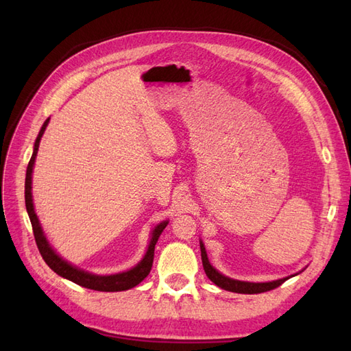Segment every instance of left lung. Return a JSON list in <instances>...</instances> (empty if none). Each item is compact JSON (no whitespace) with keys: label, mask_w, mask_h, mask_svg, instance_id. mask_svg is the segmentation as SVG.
<instances>
[{"label":"left lung","mask_w":351,"mask_h":351,"mask_svg":"<svg viewBox=\"0 0 351 351\" xmlns=\"http://www.w3.org/2000/svg\"><path fill=\"white\" fill-rule=\"evenodd\" d=\"M200 256H202V263H204V269L208 275V278L217 284L218 287H221L222 290L227 291H232V293H241V294H258V293H265L277 289L284 281L289 280L287 278H281L277 281H269V282H247V281H239V280H232L222 275L221 272H218L208 261V254L205 250L204 243L200 241Z\"/></svg>","instance_id":"obj_1"}]
</instances>
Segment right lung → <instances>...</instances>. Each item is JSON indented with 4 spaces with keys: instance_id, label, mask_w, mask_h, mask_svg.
<instances>
[{
    "instance_id": "obj_1",
    "label": "right lung",
    "mask_w": 351,
    "mask_h": 351,
    "mask_svg": "<svg viewBox=\"0 0 351 351\" xmlns=\"http://www.w3.org/2000/svg\"><path fill=\"white\" fill-rule=\"evenodd\" d=\"M49 123V119L45 120L44 125L36 137L35 146H34V154H32V158L29 161L27 169H26V182H25V202H26V210L29 214L30 222H32V228H34V236L36 246L39 249V253L42 259L47 262L48 267L58 274L60 277L70 280L73 282H76L84 289H90V290H97V291H124V290H130L133 287H136L139 282H142L147 275L151 272L152 263H154V252H155V244L161 236V232L167 227L168 221H162L161 224H158L155 230L152 231V237L149 241V247H147L143 259L133 267L132 269L120 272V274H114V275H95L90 272L83 271L80 268L73 267L71 263L62 259L61 256L56 253V250L49 246V243L42 231V227L39 224V219L35 214V208H34V199H32V171H34V165H35V158L39 149V142L40 137L44 134L47 125Z\"/></svg>"
}]
</instances>
